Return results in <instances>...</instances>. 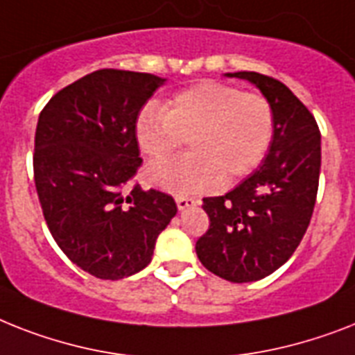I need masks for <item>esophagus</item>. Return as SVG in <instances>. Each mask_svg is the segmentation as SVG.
<instances>
[{"label":"esophagus","instance_id":"34e87169","mask_svg":"<svg viewBox=\"0 0 355 355\" xmlns=\"http://www.w3.org/2000/svg\"><path fill=\"white\" fill-rule=\"evenodd\" d=\"M175 200H177V207L180 209V211H184V209H187V207L197 206L198 204V200H195L193 197H184V195H177Z\"/></svg>","mask_w":355,"mask_h":355}]
</instances>
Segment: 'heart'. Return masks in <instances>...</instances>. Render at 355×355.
<instances>
[{
  "label": "heart",
  "instance_id": "heart-1",
  "mask_svg": "<svg viewBox=\"0 0 355 355\" xmlns=\"http://www.w3.org/2000/svg\"><path fill=\"white\" fill-rule=\"evenodd\" d=\"M275 135L272 103L237 85L202 82L177 93L162 107L148 103L135 120L138 148L168 158L189 142L186 157L151 164L153 186L173 193L211 191L248 177L266 158Z\"/></svg>",
  "mask_w": 355,
  "mask_h": 355
}]
</instances>
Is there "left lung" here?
<instances>
[{
    "instance_id": "obj_1",
    "label": "left lung",
    "mask_w": 355,
    "mask_h": 355,
    "mask_svg": "<svg viewBox=\"0 0 355 355\" xmlns=\"http://www.w3.org/2000/svg\"><path fill=\"white\" fill-rule=\"evenodd\" d=\"M272 103L275 135L257 171L223 197L204 198L209 230L197 241L204 268L232 282L264 279L297 250L312 218L321 171V132L290 89L259 73H227Z\"/></svg>"
}]
</instances>
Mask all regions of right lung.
I'll list each match as a JSON object with an SVG mask.
<instances>
[{"mask_svg": "<svg viewBox=\"0 0 355 355\" xmlns=\"http://www.w3.org/2000/svg\"><path fill=\"white\" fill-rule=\"evenodd\" d=\"M164 82L100 69L54 94L37 118L33 162L43 217L62 252L98 279L144 270L177 215L171 195L125 189L142 164L135 120Z\"/></svg>", "mask_w": 355, "mask_h": 355, "instance_id": "obj_1", "label": "right lung"}]
</instances>
